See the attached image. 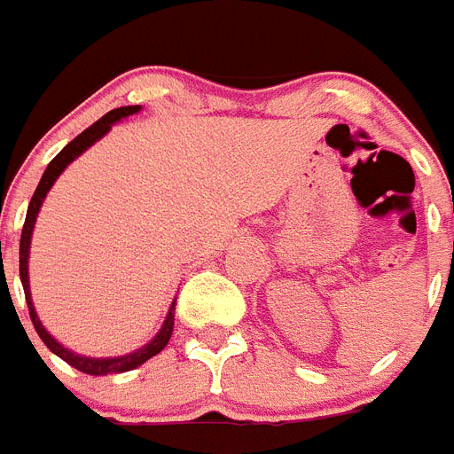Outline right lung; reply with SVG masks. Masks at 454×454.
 Returning <instances> with one entry per match:
<instances>
[{
	"mask_svg": "<svg viewBox=\"0 0 454 454\" xmlns=\"http://www.w3.org/2000/svg\"><path fill=\"white\" fill-rule=\"evenodd\" d=\"M133 113H140V106H121V108L110 110L106 113L104 117L98 121H94L90 129L75 136L71 143L64 147L59 154L48 163V168H45L43 177H41L39 186H36V192H34L32 200H29V207H27V216H25V226H22V235H20V281H22V288H25V300H27V307H29V318L34 323V330L39 333V337L43 339V344L64 360L68 363L71 367H75L78 372L82 374H91V376H104V374H121V372H129V369H136L138 364L147 363L150 357H154L156 353H161L168 344L170 334H173V325H175V302L170 304L168 316H166V321H163L161 330L156 333V337L152 339L150 344H145L143 348L133 350L129 356H120V357H87V356H75L74 350L64 348L55 337H52L43 325H41L39 316H36V309H34L32 304V293H29V272H27V258H29V242H32V231H34V221H36V215H39L41 205H43V198L45 193L51 192V186L55 184V180L59 175L64 173L68 163L78 159L87 147L97 143L98 138H104L106 133L110 131V127L115 124V121L124 120V117L133 115Z\"/></svg>",
	"mask_w": 454,
	"mask_h": 454,
	"instance_id": "1",
	"label": "right lung"
}]
</instances>
